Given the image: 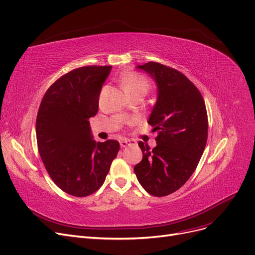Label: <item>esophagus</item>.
<instances>
[{"instance_id":"34e87169","label":"esophagus","mask_w":255,"mask_h":255,"mask_svg":"<svg viewBox=\"0 0 255 255\" xmlns=\"http://www.w3.org/2000/svg\"><path fill=\"white\" fill-rule=\"evenodd\" d=\"M130 144H133V141L128 140V139H124V140L120 141V146L121 147H127V146H128Z\"/></svg>"}]
</instances>
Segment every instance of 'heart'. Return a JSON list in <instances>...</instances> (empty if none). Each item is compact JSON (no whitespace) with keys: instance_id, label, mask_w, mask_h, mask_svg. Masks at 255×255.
I'll return each mask as SVG.
<instances>
[{"instance_id":"heart-1","label":"heart","mask_w":255,"mask_h":255,"mask_svg":"<svg viewBox=\"0 0 255 255\" xmlns=\"http://www.w3.org/2000/svg\"><path fill=\"white\" fill-rule=\"evenodd\" d=\"M121 84L126 91V93H131L139 90H143L147 92L149 87L148 80L143 75L136 72V71H129V72H127L122 75Z\"/></svg>"}]
</instances>
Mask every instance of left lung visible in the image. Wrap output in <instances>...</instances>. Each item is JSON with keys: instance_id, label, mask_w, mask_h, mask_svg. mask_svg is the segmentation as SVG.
<instances>
[{"instance_id": "1", "label": "left lung", "mask_w": 255, "mask_h": 255, "mask_svg": "<svg viewBox=\"0 0 255 255\" xmlns=\"http://www.w3.org/2000/svg\"><path fill=\"white\" fill-rule=\"evenodd\" d=\"M137 68L150 74L158 87L148 119L158 136L152 149L139 142L143 157L134 170L149 195L164 197L184 185L199 164L208 136L206 106L198 88L180 71L155 62Z\"/></svg>"}]
</instances>
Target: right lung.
Wrapping results in <instances>:
<instances>
[{"label": "right lung", "mask_w": 255, "mask_h": 255, "mask_svg": "<svg viewBox=\"0 0 255 255\" xmlns=\"http://www.w3.org/2000/svg\"><path fill=\"white\" fill-rule=\"evenodd\" d=\"M112 66L70 71L50 86L36 117L39 156L50 178L75 197L92 195L104 184L119 142H95L89 119L98 112L101 88Z\"/></svg>", "instance_id": "right-lung-1"}]
</instances>
